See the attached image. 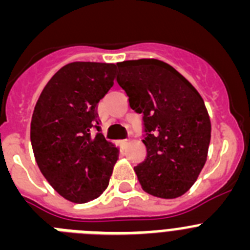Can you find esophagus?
I'll list each match as a JSON object with an SVG mask.
<instances>
[{
  "mask_svg": "<svg viewBox=\"0 0 250 250\" xmlns=\"http://www.w3.org/2000/svg\"><path fill=\"white\" fill-rule=\"evenodd\" d=\"M127 143H129V139H124V140H121V144L123 145H126Z\"/></svg>",
  "mask_w": 250,
  "mask_h": 250,
  "instance_id": "obj_1",
  "label": "esophagus"
}]
</instances>
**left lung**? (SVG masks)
<instances>
[{
    "mask_svg": "<svg viewBox=\"0 0 250 250\" xmlns=\"http://www.w3.org/2000/svg\"><path fill=\"white\" fill-rule=\"evenodd\" d=\"M116 83L143 115L144 161L134 167L143 190L164 199L187 193L207 161L210 119L199 92L167 63L119 62Z\"/></svg>",
    "mask_w": 250,
    "mask_h": 250,
    "instance_id": "left-lung-1",
    "label": "left lung"
}]
</instances>
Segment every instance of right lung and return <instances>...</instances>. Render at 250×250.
Returning a JSON list of instances; mask_svg holds the SVG:
<instances>
[{
	"label": "right lung",
	"mask_w": 250,
	"mask_h": 250,
	"mask_svg": "<svg viewBox=\"0 0 250 250\" xmlns=\"http://www.w3.org/2000/svg\"><path fill=\"white\" fill-rule=\"evenodd\" d=\"M115 71L114 63H68L51 77L35 106V159L51 187L70 202L100 196L118 160V149L99 134L96 112L114 85Z\"/></svg>",
	"instance_id": "1"
}]
</instances>
